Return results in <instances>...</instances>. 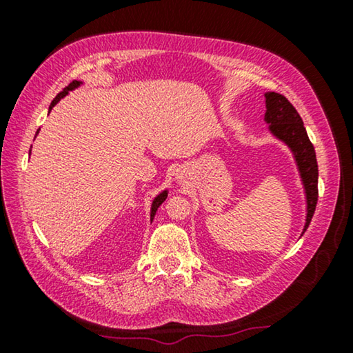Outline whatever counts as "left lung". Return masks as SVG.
Instances as JSON below:
<instances>
[{
  "label": "left lung",
  "instance_id": "1",
  "mask_svg": "<svg viewBox=\"0 0 353 353\" xmlns=\"http://www.w3.org/2000/svg\"><path fill=\"white\" fill-rule=\"evenodd\" d=\"M267 98V114L265 120L270 125V130L274 137L281 139L291 148L296 157V162L301 172L303 186L307 192V221L303 233L310 225L312 216L315 214V207L318 201V163L315 148L308 139L307 130L303 127L301 115L289 101L279 93L265 94Z\"/></svg>",
  "mask_w": 353,
  "mask_h": 353
}]
</instances>
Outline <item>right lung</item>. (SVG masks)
<instances>
[{
  "mask_svg": "<svg viewBox=\"0 0 353 353\" xmlns=\"http://www.w3.org/2000/svg\"><path fill=\"white\" fill-rule=\"evenodd\" d=\"M79 85H80V81H72V83H70L69 86H65V88L62 90L61 93L57 94L54 99H52V103H51V105H50V110H51L52 108H54V104L57 103V101H59L61 98H64V96H65L67 93H69V91H70L72 88H75V86H79ZM165 199H167V191L161 192V194H159V196L156 197V199H154V202H152V207H151V221H152V219H154V215H156V212H157V209H159V205H161L162 202L165 201Z\"/></svg>",
  "mask_w": 353,
  "mask_h": 353,
  "instance_id": "right-lung-1",
  "label": "right lung"
}]
</instances>
